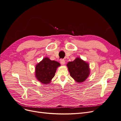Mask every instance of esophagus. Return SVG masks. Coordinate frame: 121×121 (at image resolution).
I'll return each instance as SVG.
<instances>
[{"label":"esophagus","instance_id":"obj_1","mask_svg":"<svg viewBox=\"0 0 121 121\" xmlns=\"http://www.w3.org/2000/svg\"><path fill=\"white\" fill-rule=\"evenodd\" d=\"M60 64L61 65H65V60L63 59H61L60 60Z\"/></svg>","mask_w":121,"mask_h":121}]
</instances>
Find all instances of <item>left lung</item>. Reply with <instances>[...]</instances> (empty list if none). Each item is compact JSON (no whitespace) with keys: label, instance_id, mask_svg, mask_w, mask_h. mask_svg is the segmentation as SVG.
<instances>
[{"label":"left lung","instance_id":"left-lung-1","mask_svg":"<svg viewBox=\"0 0 121 121\" xmlns=\"http://www.w3.org/2000/svg\"><path fill=\"white\" fill-rule=\"evenodd\" d=\"M67 66L69 74L77 83H82L88 77L90 69L89 64L77 57L73 61H69Z\"/></svg>","mask_w":121,"mask_h":121}]
</instances>
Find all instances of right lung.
I'll list each match as a JSON object with an SVG mask.
<instances>
[{
    "label": "right lung",
    "mask_w": 121,
    "mask_h": 121,
    "mask_svg": "<svg viewBox=\"0 0 121 121\" xmlns=\"http://www.w3.org/2000/svg\"><path fill=\"white\" fill-rule=\"evenodd\" d=\"M60 64L45 57L36 65L35 77L38 81L44 84H49Z\"/></svg>",
    "instance_id": "1"
}]
</instances>
